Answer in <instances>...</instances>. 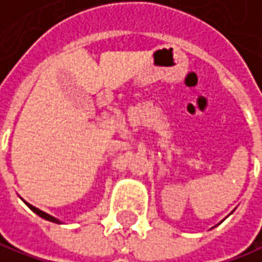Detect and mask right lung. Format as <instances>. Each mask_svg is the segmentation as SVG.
Wrapping results in <instances>:
<instances>
[{"mask_svg": "<svg viewBox=\"0 0 262 262\" xmlns=\"http://www.w3.org/2000/svg\"><path fill=\"white\" fill-rule=\"evenodd\" d=\"M28 205H29V204H28ZM29 208H30V210L33 211L35 214H38L39 217H42V219H45V220H48V222L58 223V220H57V219H54V217H51V215H48V214H45L43 211L38 210V208H35V207H32V205H29Z\"/></svg>", "mask_w": 262, "mask_h": 262, "instance_id": "1", "label": "right lung"}]
</instances>
